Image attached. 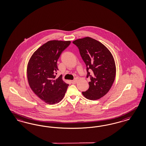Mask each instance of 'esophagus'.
<instances>
[{"label": "esophagus", "instance_id": "obj_1", "mask_svg": "<svg viewBox=\"0 0 146 146\" xmlns=\"http://www.w3.org/2000/svg\"><path fill=\"white\" fill-rule=\"evenodd\" d=\"M76 82H77L76 79L73 80H72V81H71V83L73 84H75L76 83Z\"/></svg>", "mask_w": 146, "mask_h": 146}]
</instances>
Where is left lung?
<instances>
[{
  "label": "left lung",
  "instance_id": "1",
  "mask_svg": "<svg viewBox=\"0 0 146 146\" xmlns=\"http://www.w3.org/2000/svg\"><path fill=\"white\" fill-rule=\"evenodd\" d=\"M87 66V78L90 76L89 87L82 94L90 100H96L106 95L115 81L116 73L115 60L106 46L89 37L73 42ZM92 71L90 75L88 70Z\"/></svg>",
  "mask_w": 146,
  "mask_h": 146
}]
</instances>
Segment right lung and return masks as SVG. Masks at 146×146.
Instances as JSON below:
<instances>
[{
    "label": "right lung",
    "instance_id": "1",
    "mask_svg": "<svg viewBox=\"0 0 146 146\" xmlns=\"http://www.w3.org/2000/svg\"><path fill=\"white\" fill-rule=\"evenodd\" d=\"M71 43L70 40H50L33 54L27 65V79L36 95L48 104L61 101L68 84L56 78L58 59L62 52Z\"/></svg>",
    "mask_w": 146,
    "mask_h": 146
}]
</instances>
